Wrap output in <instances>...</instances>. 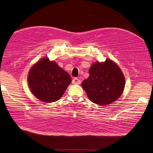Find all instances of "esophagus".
<instances>
[{
    "label": "esophagus",
    "mask_w": 153,
    "mask_h": 153,
    "mask_svg": "<svg viewBox=\"0 0 153 153\" xmlns=\"http://www.w3.org/2000/svg\"><path fill=\"white\" fill-rule=\"evenodd\" d=\"M81 81L77 77H74V78L72 79V84H79Z\"/></svg>",
    "instance_id": "1"
}]
</instances>
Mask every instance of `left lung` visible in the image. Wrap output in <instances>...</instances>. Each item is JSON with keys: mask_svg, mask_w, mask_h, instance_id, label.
<instances>
[{"mask_svg": "<svg viewBox=\"0 0 153 153\" xmlns=\"http://www.w3.org/2000/svg\"><path fill=\"white\" fill-rule=\"evenodd\" d=\"M90 76L82 83L88 98L96 104L105 105L116 101L123 94L125 78L112 60L96 62L89 69Z\"/></svg>", "mask_w": 153, "mask_h": 153, "instance_id": "obj_1", "label": "left lung"}]
</instances>
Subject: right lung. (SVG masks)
Instances as JSON below:
<instances>
[{"label": "right lung", "instance_id": "right-lung-1", "mask_svg": "<svg viewBox=\"0 0 153 153\" xmlns=\"http://www.w3.org/2000/svg\"><path fill=\"white\" fill-rule=\"evenodd\" d=\"M71 82L68 72L46 57L33 66L28 76L29 86L33 95L49 103L58 100Z\"/></svg>", "mask_w": 153, "mask_h": 153}]
</instances>
